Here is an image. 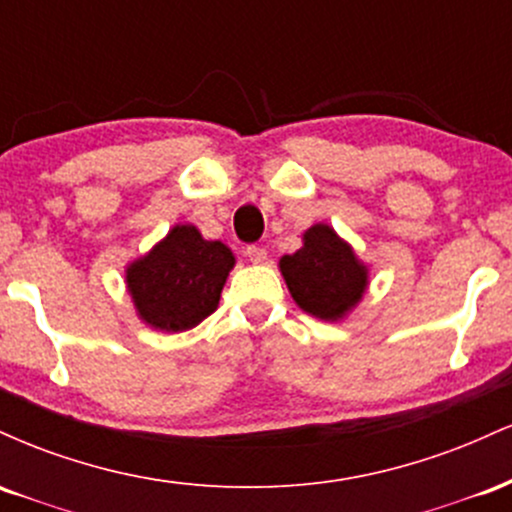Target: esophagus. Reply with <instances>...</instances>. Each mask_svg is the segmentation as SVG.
<instances>
[{"mask_svg": "<svg viewBox=\"0 0 512 512\" xmlns=\"http://www.w3.org/2000/svg\"><path fill=\"white\" fill-rule=\"evenodd\" d=\"M245 255H248L252 262H264V260H267V250L260 248V245H248V248H245Z\"/></svg>", "mask_w": 512, "mask_h": 512, "instance_id": "34e87169", "label": "esophagus"}]
</instances>
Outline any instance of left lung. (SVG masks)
I'll return each mask as SVG.
<instances>
[{"mask_svg": "<svg viewBox=\"0 0 512 512\" xmlns=\"http://www.w3.org/2000/svg\"><path fill=\"white\" fill-rule=\"evenodd\" d=\"M303 240L301 250L279 262L286 286L305 313L337 320L361 301L368 284L366 267L325 223L308 228Z\"/></svg>", "mask_w": 512, "mask_h": 512, "instance_id": "obj_1", "label": "left lung"}]
</instances>
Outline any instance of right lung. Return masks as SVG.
I'll list each match as a JSON object with an SVG mask.
<instances>
[{"label": "right lung", "mask_w": 512, "mask_h": 512, "mask_svg": "<svg viewBox=\"0 0 512 512\" xmlns=\"http://www.w3.org/2000/svg\"><path fill=\"white\" fill-rule=\"evenodd\" d=\"M233 264L236 257L219 240H204L195 226H175L127 269V286L142 320L182 332L214 313Z\"/></svg>", "instance_id": "add662e5"}]
</instances>
